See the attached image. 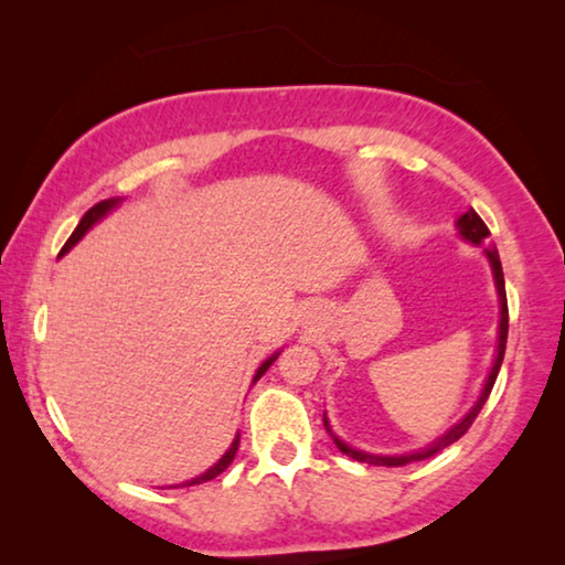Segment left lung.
<instances>
[{
    "label": "left lung",
    "instance_id": "8db88e82",
    "mask_svg": "<svg viewBox=\"0 0 565 565\" xmlns=\"http://www.w3.org/2000/svg\"><path fill=\"white\" fill-rule=\"evenodd\" d=\"M455 228H458L460 238H466L468 244L486 246L483 254H486V259H489V265H491L493 285H497V296H499V331H497V334L499 337H497V352H493V365L489 370V377H486V381H483V388H481V393H478V398L473 401V406H470L468 412L462 414L460 419L455 422L450 429H445L443 435H439L437 439H431L429 445L419 447V450H412V452H404V455H375V452H365V450H358V447L347 445L342 437L334 435V429H331V424L327 419V412H323V427H327L331 439H334V445L347 455V458L367 462V466H388V468L406 466V462L431 458V455L439 452V450H445L447 445L458 443V439L466 435L468 427H470V424H473V419L478 416V412H481V408H483L486 398H489L493 383H497L499 367H501V362H504L507 334H509V308H507V288H504V273H501V259H499L497 246L489 244V228H486V223L481 221V215H478L473 207H468V211L462 213L458 221H455Z\"/></svg>",
    "mask_w": 565,
    "mask_h": 565
}]
</instances>
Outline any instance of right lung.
<instances>
[{"mask_svg":"<svg viewBox=\"0 0 565 565\" xmlns=\"http://www.w3.org/2000/svg\"><path fill=\"white\" fill-rule=\"evenodd\" d=\"M122 200H126V198H107V200H103V203L92 205V207H89V211L82 215L79 226H76V228H74V234H72V236H68V242L64 244V249H61V254H58V257H64V254H66L68 249H72V246H76V244H79V242H82V238H84V234H87V231H89L92 226H95V223H99V221H103L107 213H113V211H115V207H120V203H122ZM280 352H282V350H277V352H273V354H269V358H267L265 362H262V365L257 367V373H254V377H252V383H257V381H259V377L267 373V367H269V365H273V362L277 360V354H280ZM236 450H238V431H236L234 443H231V447H228V450L221 455V460H218V462H213V466H211V468H207V470H205V473H200V476H195V478H190V481H184V483H177V486H198V483L213 481V478H215V476H221V473H223V470H226V468L231 466V460H234V458H236ZM177 486H174V489H177Z\"/></svg>","mask_w":565,"mask_h":565,"instance_id":"add662e5","label":"right lung"}]
</instances>
